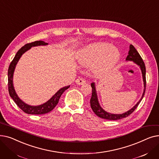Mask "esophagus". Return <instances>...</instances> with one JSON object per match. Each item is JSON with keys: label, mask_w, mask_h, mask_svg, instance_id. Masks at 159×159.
Listing matches in <instances>:
<instances>
[{"label": "esophagus", "mask_w": 159, "mask_h": 159, "mask_svg": "<svg viewBox=\"0 0 159 159\" xmlns=\"http://www.w3.org/2000/svg\"><path fill=\"white\" fill-rule=\"evenodd\" d=\"M76 84L78 85H83L86 83V80L83 78H79L76 80H75Z\"/></svg>", "instance_id": "obj_1"}]
</instances>
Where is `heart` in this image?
I'll return each instance as SVG.
<instances>
[{
    "mask_svg": "<svg viewBox=\"0 0 159 159\" xmlns=\"http://www.w3.org/2000/svg\"><path fill=\"white\" fill-rule=\"evenodd\" d=\"M79 62L85 66L95 64V72L103 74L115 66L120 58L117 48L106 43H95L82 48L77 53Z\"/></svg>",
    "mask_w": 159,
    "mask_h": 159,
    "instance_id": "b5f03b06",
    "label": "heart"
}]
</instances>
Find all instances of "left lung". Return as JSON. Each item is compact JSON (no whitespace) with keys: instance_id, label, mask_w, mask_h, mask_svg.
<instances>
[{"instance_id":"1","label":"left lung","mask_w":159,"mask_h":159,"mask_svg":"<svg viewBox=\"0 0 159 159\" xmlns=\"http://www.w3.org/2000/svg\"><path fill=\"white\" fill-rule=\"evenodd\" d=\"M126 61H133L135 64H136L137 66H139L140 68L142 75H143V82H144V91L143 95H142L139 101L133 106L132 108L128 111L121 113V114H114L111 113L109 112H107L105 111L103 108L101 106L98 102V99L97 97V90L95 87V83L92 82L91 84V86L92 88V95H91V98L90 99V104L91 107L93 112L98 116L100 118L107 119V120H116L119 119H122L125 117H127L130 114H131L134 110L137 107L138 105L142 101V99L143 98V97L144 95V93L146 91V67L144 62L143 60V58H141L140 55L137 51V49L135 48V47L133 45L129 46V50L128 52V55L127 56L126 58Z\"/></svg>"}]
</instances>
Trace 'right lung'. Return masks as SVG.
Wrapping results in <instances>:
<instances>
[{
    "instance_id": "add662e5",
    "label": "right lung",
    "mask_w": 159,
    "mask_h": 159,
    "mask_svg": "<svg viewBox=\"0 0 159 159\" xmlns=\"http://www.w3.org/2000/svg\"><path fill=\"white\" fill-rule=\"evenodd\" d=\"M48 44V43H45L44 41L37 40V41L33 42V43L26 44V45H24L19 50L17 53H16L13 60L10 63L9 68H8V72H7L8 91H9L10 95L13 98L16 104L24 112L28 114L42 115V114H45L49 111H51L52 110H53V108L58 104V101H59V98L62 95V94L64 92L65 90L68 89L70 86H65L61 88L51 98L49 99L47 102L39 106H31L26 103H25L18 97L17 94H16L13 86V73H14L16 65L18 63L20 57L25 52H27L28 50L30 49L32 47L39 46H47Z\"/></svg>"
}]
</instances>
